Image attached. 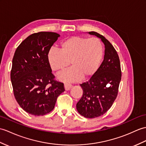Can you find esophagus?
Returning a JSON list of instances; mask_svg holds the SVG:
<instances>
[{
	"instance_id": "obj_1",
	"label": "esophagus",
	"mask_w": 146,
	"mask_h": 146,
	"mask_svg": "<svg viewBox=\"0 0 146 146\" xmlns=\"http://www.w3.org/2000/svg\"><path fill=\"white\" fill-rule=\"evenodd\" d=\"M64 87H65V90L68 91V90H70L71 88H72V84H70L69 83H65V84H64Z\"/></svg>"
}]
</instances>
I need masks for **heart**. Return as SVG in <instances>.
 <instances>
[{
    "instance_id": "heart-1",
    "label": "heart",
    "mask_w": 146,
    "mask_h": 146,
    "mask_svg": "<svg viewBox=\"0 0 146 146\" xmlns=\"http://www.w3.org/2000/svg\"><path fill=\"white\" fill-rule=\"evenodd\" d=\"M102 43L96 38L73 36L62 42L60 51L50 49L48 53L49 65L56 74L72 68L58 77L60 81L74 82L81 78H91L96 73L103 58Z\"/></svg>"
}]
</instances>
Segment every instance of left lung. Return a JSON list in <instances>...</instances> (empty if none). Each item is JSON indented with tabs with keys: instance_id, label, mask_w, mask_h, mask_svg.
Here are the masks:
<instances>
[{
	"instance_id": "8db88e82",
	"label": "left lung",
	"mask_w": 146,
	"mask_h": 146,
	"mask_svg": "<svg viewBox=\"0 0 146 146\" xmlns=\"http://www.w3.org/2000/svg\"><path fill=\"white\" fill-rule=\"evenodd\" d=\"M89 34L100 38L104 45V60L98 72L89 81L80 84L83 96L76 104V110L87 118L102 116L116 100L121 80L120 61L112 44L95 32Z\"/></svg>"
}]
</instances>
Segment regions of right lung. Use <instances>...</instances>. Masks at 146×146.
<instances>
[{"mask_svg": "<svg viewBox=\"0 0 146 146\" xmlns=\"http://www.w3.org/2000/svg\"><path fill=\"white\" fill-rule=\"evenodd\" d=\"M55 32L33 33L20 44L12 60L11 79L17 102L34 116L52 111L57 98L65 91L63 83L54 80L48 53L60 37Z\"/></svg>", "mask_w": 146, "mask_h": 146, "instance_id": "add662e5", "label": "right lung"}]
</instances>
